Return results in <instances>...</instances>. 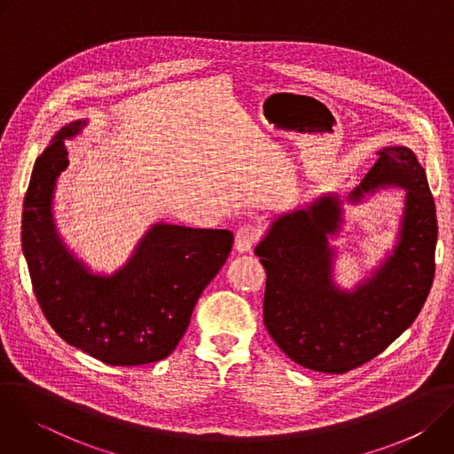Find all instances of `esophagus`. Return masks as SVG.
<instances>
[{
  "label": "esophagus",
  "mask_w": 454,
  "mask_h": 454,
  "mask_svg": "<svg viewBox=\"0 0 454 454\" xmlns=\"http://www.w3.org/2000/svg\"><path fill=\"white\" fill-rule=\"evenodd\" d=\"M258 240V230L254 226H240L235 233V251L247 253Z\"/></svg>",
  "instance_id": "esophagus-1"
}]
</instances>
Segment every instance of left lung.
<instances>
[{
  "label": "left lung",
  "instance_id": "1",
  "mask_svg": "<svg viewBox=\"0 0 454 454\" xmlns=\"http://www.w3.org/2000/svg\"><path fill=\"white\" fill-rule=\"evenodd\" d=\"M379 160L347 198L363 205L380 190H404L395 240L354 287L336 282L345 203L321 196L268 219L254 247L266 268L264 323L294 363L345 373L392 345L419 316L434 277L436 208L426 170L404 145L382 147Z\"/></svg>",
  "mask_w": 454,
  "mask_h": 454
}]
</instances>
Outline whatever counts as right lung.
Instances as JSON below:
<instances>
[{"mask_svg": "<svg viewBox=\"0 0 454 454\" xmlns=\"http://www.w3.org/2000/svg\"><path fill=\"white\" fill-rule=\"evenodd\" d=\"M88 120L62 125L37 156L23 205L21 244L35 298L68 345L113 366L165 359L183 338L205 287L233 246L230 230L154 223L113 273L93 271L67 244L53 217L64 142Z\"/></svg>", "mask_w": 454, "mask_h": 454, "instance_id": "obj_1", "label": "right lung"}]
</instances>
